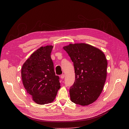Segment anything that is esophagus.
<instances>
[{"instance_id":"obj_1","label":"esophagus","mask_w":129,"mask_h":129,"mask_svg":"<svg viewBox=\"0 0 129 129\" xmlns=\"http://www.w3.org/2000/svg\"><path fill=\"white\" fill-rule=\"evenodd\" d=\"M64 77H65V75H64V74H62V75H61V79H64Z\"/></svg>"}]
</instances>
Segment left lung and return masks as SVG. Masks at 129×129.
Here are the masks:
<instances>
[{"label":"left lung","instance_id":"left-lung-1","mask_svg":"<svg viewBox=\"0 0 129 129\" xmlns=\"http://www.w3.org/2000/svg\"><path fill=\"white\" fill-rule=\"evenodd\" d=\"M73 63L75 82L70 87L72 102L87 106L94 102L103 90L107 78V60L100 49L85 43L63 47Z\"/></svg>","mask_w":129,"mask_h":129}]
</instances>
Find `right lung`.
Segmentation results:
<instances>
[{
  "label": "right lung",
  "instance_id": "obj_1",
  "mask_svg": "<svg viewBox=\"0 0 129 129\" xmlns=\"http://www.w3.org/2000/svg\"><path fill=\"white\" fill-rule=\"evenodd\" d=\"M53 47L47 45L37 49L21 68L23 86L33 100L39 105L52 102L61 87L50 57Z\"/></svg>",
  "mask_w": 129,
  "mask_h": 129
}]
</instances>
